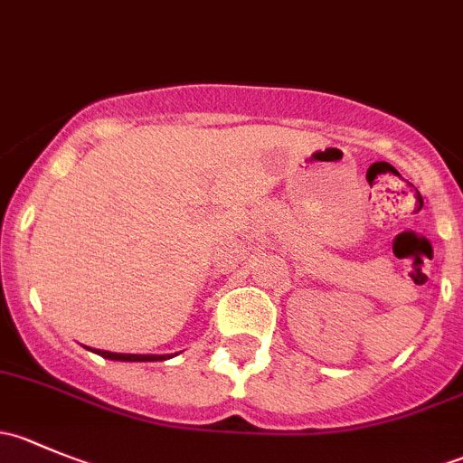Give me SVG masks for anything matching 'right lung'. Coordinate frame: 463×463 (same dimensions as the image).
<instances>
[{"mask_svg": "<svg viewBox=\"0 0 463 463\" xmlns=\"http://www.w3.org/2000/svg\"><path fill=\"white\" fill-rule=\"evenodd\" d=\"M91 352H96L98 356L102 358H109V361H123V363H156V361H167V358L176 356V354H116V352H105V349H91Z\"/></svg>", "mask_w": 463, "mask_h": 463, "instance_id": "add662e5", "label": "right lung"}]
</instances>
